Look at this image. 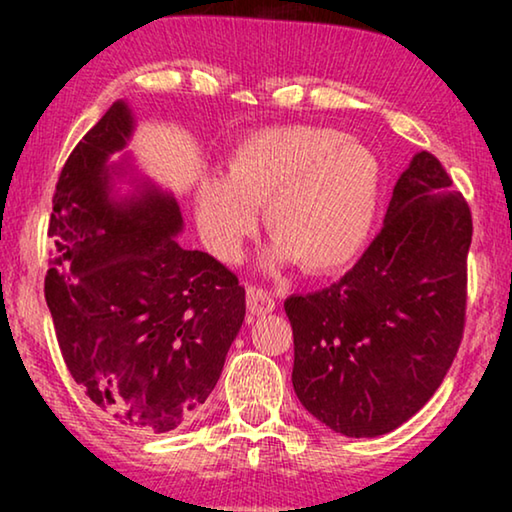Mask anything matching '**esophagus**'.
<instances>
[{
	"label": "esophagus",
	"mask_w": 512,
	"mask_h": 512,
	"mask_svg": "<svg viewBox=\"0 0 512 512\" xmlns=\"http://www.w3.org/2000/svg\"><path fill=\"white\" fill-rule=\"evenodd\" d=\"M246 305L253 314L266 318L275 309V293L262 287H250L246 293Z\"/></svg>",
	"instance_id": "34e87169"
}]
</instances>
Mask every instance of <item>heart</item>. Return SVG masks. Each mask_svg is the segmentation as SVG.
<instances>
[{
    "label": "heart",
    "mask_w": 512,
    "mask_h": 512,
    "mask_svg": "<svg viewBox=\"0 0 512 512\" xmlns=\"http://www.w3.org/2000/svg\"><path fill=\"white\" fill-rule=\"evenodd\" d=\"M363 212L366 203L348 185H302L277 205L271 223L273 244L291 259L311 257L334 235L343 248H350L363 235Z\"/></svg>",
    "instance_id": "obj_1"
}]
</instances>
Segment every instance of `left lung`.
I'll return each instance as SVG.
<instances>
[{
	"instance_id": "8db88e82",
	"label": "left lung",
	"mask_w": 512,
	"mask_h": 512,
	"mask_svg": "<svg viewBox=\"0 0 512 512\" xmlns=\"http://www.w3.org/2000/svg\"><path fill=\"white\" fill-rule=\"evenodd\" d=\"M135 119L115 103L69 153L54 192L45 300L65 366L90 400L176 429L221 377L246 289L219 259L185 250L180 207L153 185L112 196V153ZM124 171V169H121Z\"/></svg>"
}]
</instances>
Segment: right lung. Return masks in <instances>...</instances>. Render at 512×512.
<instances>
[{"label":"right lung","mask_w":512,"mask_h":512,"mask_svg":"<svg viewBox=\"0 0 512 512\" xmlns=\"http://www.w3.org/2000/svg\"><path fill=\"white\" fill-rule=\"evenodd\" d=\"M433 155H415L384 228L339 282L291 296L293 388L329 429L375 438L443 384L465 327L470 207Z\"/></svg>","instance_id":"obj_1"}]
</instances>
